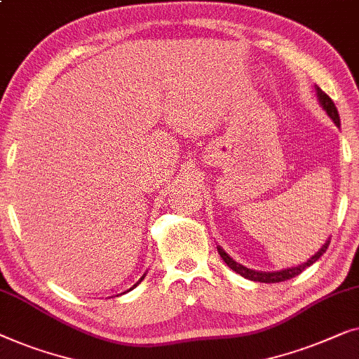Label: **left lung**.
Wrapping results in <instances>:
<instances>
[{"mask_svg": "<svg viewBox=\"0 0 359 359\" xmlns=\"http://www.w3.org/2000/svg\"><path fill=\"white\" fill-rule=\"evenodd\" d=\"M316 93H317V99H319V102H320L322 107H324L327 115H329V117L333 120V123H335L337 127H340V115H338V110L335 107V104H333V100L324 93V90L317 88V86H316ZM329 244H330V241H327L325 244L322 245V249L317 252V254L312 255L309 260L304 262V264H301L297 266H291V269L280 270V271H255V270H250L244 265L237 264L236 260H232L231 257L223 250V247L218 245V252H219L221 259L226 262V265H228L232 271H236V273L244 276V278L252 280V281H260V283H280V281H286L290 278H294V276L299 275L301 271H304L307 266L316 264V262L325 254V250H327V247H329Z\"/></svg>", "mask_w": 359, "mask_h": 359, "instance_id": "left-lung-1", "label": "left lung"}]
</instances>
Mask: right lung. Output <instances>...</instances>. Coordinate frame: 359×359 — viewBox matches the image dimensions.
<instances>
[{"label": "right lung", "instance_id": "1", "mask_svg": "<svg viewBox=\"0 0 359 359\" xmlns=\"http://www.w3.org/2000/svg\"><path fill=\"white\" fill-rule=\"evenodd\" d=\"M144 275H146V273H144ZM144 275H143V276H141V278H140V281H138V283H136V285H133V286H131L128 291H131V290H133V287H136V286H138V285H140V283H141V281H143V278H144ZM128 291H125V292H128Z\"/></svg>", "mask_w": 359, "mask_h": 359}]
</instances>
